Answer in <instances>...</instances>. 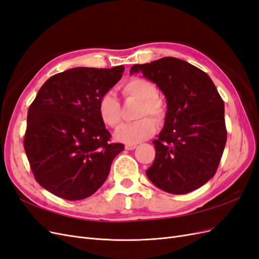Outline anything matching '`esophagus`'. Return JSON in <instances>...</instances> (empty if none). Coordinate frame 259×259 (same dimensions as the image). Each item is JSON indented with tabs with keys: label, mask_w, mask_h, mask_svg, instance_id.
<instances>
[{
	"label": "esophagus",
	"mask_w": 259,
	"mask_h": 259,
	"mask_svg": "<svg viewBox=\"0 0 259 259\" xmlns=\"http://www.w3.org/2000/svg\"><path fill=\"white\" fill-rule=\"evenodd\" d=\"M136 147V145H125V149H126V150H134Z\"/></svg>",
	"instance_id": "34e87169"
}]
</instances>
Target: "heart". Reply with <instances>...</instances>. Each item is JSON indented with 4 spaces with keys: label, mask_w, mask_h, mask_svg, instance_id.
<instances>
[{
    "label": "heart",
    "mask_w": 259,
    "mask_h": 259,
    "mask_svg": "<svg viewBox=\"0 0 259 259\" xmlns=\"http://www.w3.org/2000/svg\"><path fill=\"white\" fill-rule=\"evenodd\" d=\"M123 94L140 101L137 117H142L133 123L124 124L115 132V139L127 145H134L150 137L155 131V122H160L164 115V106L158 98L156 86L145 79H132L123 85ZM101 120L110 127H117L121 123V107L116 96L109 92L101 96L98 104Z\"/></svg>",
    "instance_id": "1"
}]
</instances>
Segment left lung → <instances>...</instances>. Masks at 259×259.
Masks as SVG:
<instances>
[{
  "instance_id": "left-lung-1",
  "label": "left lung",
  "mask_w": 259,
  "mask_h": 259,
  "mask_svg": "<svg viewBox=\"0 0 259 259\" xmlns=\"http://www.w3.org/2000/svg\"><path fill=\"white\" fill-rule=\"evenodd\" d=\"M130 73H143L166 99L147 177L168 193L198 189L214 176L227 140L225 104L215 84L201 69L175 57L134 65Z\"/></svg>"
}]
</instances>
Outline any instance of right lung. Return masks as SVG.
Returning <instances> with one entry per match:
<instances>
[{
  "label": "right lung",
  "mask_w": 259,
  "mask_h": 259,
  "mask_svg": "<svg viewBox=\"0 0 259 259\" xmlns=\"http://www.w3.org/2000/svg\"><path fill=\"white\" fill-rule=\"evenodd\" d=\"M123 66L76 67L46 81L31 104L23 147L44 189L69 201L83 200L104 185L113 159L124 150L110 144L98 111L101 96L119 82Z\"/></svg>",
  "instance_id": "add662e5"
}]
</instances>
